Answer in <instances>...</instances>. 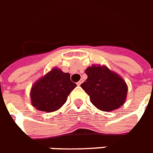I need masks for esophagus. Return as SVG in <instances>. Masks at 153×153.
<instances>
[{
  "mask_svg": "<svg viewBox=\"0 0 153 153\" xmlns=\"http://www.w3.org/2000/svg\"><path fill=\"white\" fill-rule=\"evenodd\" d=\"M82 82H83V80H82V79H81L80 81H79L78 82H77V85H78V86H80V85L82 83Z\"/></svg>",
  "mask_w": 153,
  "mask_h": 153,
  "instance_id": "obj_1",
  "label": "esophagus"
}]
</instances>
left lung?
<instances>
[{"label": "left lung", "instance_id": "left-lung-1", "mask_svg": "<svg viewBox=\"0 0 153 153\" xmlns=\"http://www.w3.org/2000/svg\"><path fill=\"white\" fill-rule=\"evenodd\" d=\"M86 82L81 84L91 103L102 111H113L125 103L128 86L120 75L105 66L87 67Z\"/></svg>", "mask_w": 153, "mask_h": 153}]
</instances>
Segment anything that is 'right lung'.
<instances>
[{
    "instance_id": "obj_1",
    "label": "right lung",
    "mask_w": 153,
    "mask_h": 153,
    "mask_svg": "<svg viewBox=\"0 0 153 153\" xmlns=\"http://www.w3.org/2000/svg\"><path fill=\"white\" fill-rule=\"evenodd\" d=\"M76 86L71 80L69 73L55 67L33 84L30 92L32 105L47 113L58 110Z\"/></svg>"
}]
</instances>
